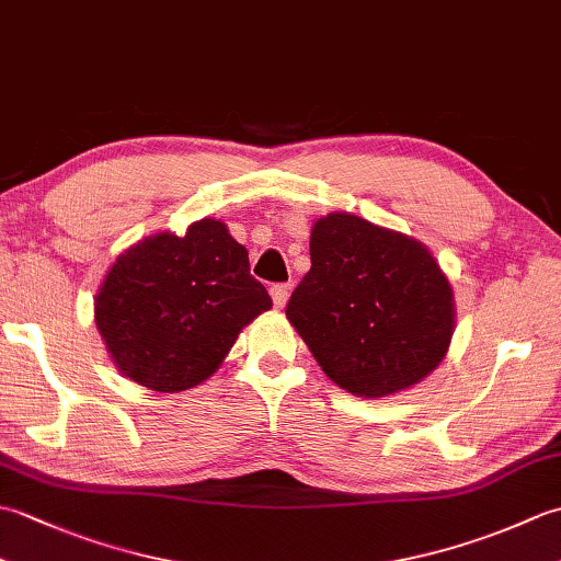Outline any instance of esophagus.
<instances>
[{"label": "esophagus", "instance_id": "esophagus-1", "mask_svg": "<svg viewBox=\"0 0 561 561\" xmlns=\"http://www.w3.org/2000/svg\"><path fill=\"white\" fill-rule=\"evenodd\" d=\"M270 294H272L274 306L284 308V306H287V301H289V296H291V287H289V284H274V287L270 289Z\"/></svg>", "mask_w": 561, "mask_h": 561}]
</instances>
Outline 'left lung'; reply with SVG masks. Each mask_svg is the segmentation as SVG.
<instances>
[{
  "label": "left lung",
  "mask_w": 561,
  "mask_h": 561,
  "mask_svg": "<svg viewBox=\"0 0 561 561\" xmlns=\"http://www.w3.org/2000/svg\"><path fill=\"white\" fill-rule=\"evenodd\" d=\"M287 318L318 366L356 398H390L444 362L456 330V296L416 238L350 211L311 229V270Z\"/></svg>",
  "instance_id": "8db88e82"
}]
</instances>
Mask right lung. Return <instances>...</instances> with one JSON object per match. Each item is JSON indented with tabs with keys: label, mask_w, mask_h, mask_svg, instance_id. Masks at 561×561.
<instances>
[{
	"label": "right lung",
	"mask_w": 561,
	"mask_h": 561,
	"mask_svg": "<svg viewBox=\"0 0 561 561\" xmlns=\"http://www.w3.org/2000/svg\"><path fill=\"white\" fill-rule=\"evenodd\" d=\"M272 308L250 277L248 250L219 219L183 236L161 231L123 250L93 299L117 371L159 392H181L219 371L245 325Z\"/></svg>",
	"instance_id": "obj_1"
}]
</instances>
